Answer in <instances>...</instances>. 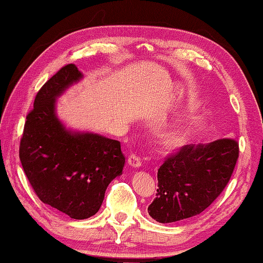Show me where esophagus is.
I'll return each instance as SVG.
<instances>
[{"instance_id":"1","label":"esophagus","mask_w":263,"mask_h":263,"mask_svg":"<svg viewBox=\"0 0 263 263\" xmlns=\"http://www.w3.org/2000/svg\"><path fill=\"white\" fill-rule=\"evenodd\" d=\"M127 162H128V165H130L131 167H133V168H138V167H140V166H141L140 158L137 157L136 154H131V156L128 157Z\"/></svg>"}]
</instances>
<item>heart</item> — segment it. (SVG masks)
<instances>
[{"label":"heart","mask_w":263,"mask_h":263,"mask_svg":"<svg viewBox=\"0 0 263 263\" xmlns=\"http://www.w3.org/2000/svg\"><path fill=\"white\" fill-rule=\"evenodd\" d=\"M192 130L190 127H178L168 130L160 137V143L167 149H174L189 140Z\"/></svg>","instance_id":"heart-1"}]
</instances>
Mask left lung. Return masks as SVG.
Returning a JSON list of instances; mask_svg holds the SVG:
<instances>
[{"instance_id":"left-lung-1","label":"left lung","mask_w":263,"mask_h":263,"mask_svg":"<svg viewBox=\"0 0 263 263\" xmlns=\"http://www.w3.org/2000/svg\"><path fill=\"white\" fill-rule=\"evenodd\" d=\"M237 158L234 139L182 146L158 170V193L147 208L149 216L171 223L200 214L228 184Z\"/></svg>"}]
</instances>
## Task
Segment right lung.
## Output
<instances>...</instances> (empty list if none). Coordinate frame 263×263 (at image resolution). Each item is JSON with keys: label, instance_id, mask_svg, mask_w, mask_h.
Listing matches in <instances>:
<instances>
[{"label": "right lung", "instance_id": "right-lung-1", "mask_svg": "<svg viewBox=\"0 0 263 263\" xmlns=\"http://www.w3.org/2000/svg\"><path fill=\"white\" fill-rule=\"evenodd\" d=\"M82 78L77 66L68 64L41 87L20 145L22 167L37 197L76 220L97 213L125 165L118 140L72 131L58 118L57 98Z\"/></svg>", "mask_w": 263, "mask_h": 263}]
</instances>
